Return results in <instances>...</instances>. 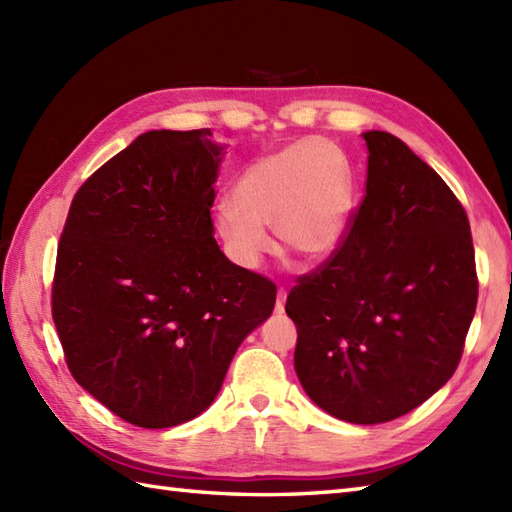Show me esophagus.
<instances>
[{
	"label": "esophagus",
	"instance_id": "34e87169",
	"mask_svg": "<svg viewBox=\"0 0 512 512\" xmlns=\"http://www.w3.org/2000/svg\"><path fill=\"white\" fill-rule=\"evenodd\" d=\"M286 297H288V292L284 290V288H279V292H277V303H275V312H284V308H286Z\"/></svg>",
	"mask_w": 512,
	"mask_h": 512
}]
</instances>
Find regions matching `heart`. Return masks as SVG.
Masks as SVG:
<instances>
[{"mask_svg": "<svg viewBox=\"0 0 512 512\" xmlns=\"http://www.w3.org/2000/svg\"><path fill=\"white\" fill-rule=\"evenodd\" d=\"M354 169L345 151L321 138H308L270 151L242 171L233 200L217 202L215 233L226 255L242 268H257L275 242L306 262L332 255L354 211Z\"/></svg>", "mask_w": 512, "mask_h": 512, "instance_id": "obj_1", "label": "heart"}]
</instances>
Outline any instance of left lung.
Masks as SVG:
<instances>
[{
    "label": "left lung",
    "mask_w": 512,
    "mask_h": 512,
    "mask_svg": "<svg viewBox=\"0 0 512 512\" xmlns=\"http://www.w3.org/2000/svg\"><path fill=\"white\" fill-rule=\"evenodd\" d=\"M367 184L339 248L297 279L295 369L312 402L354 424L405 416L458 367L477 306L469 217L400 138L365 132Z\"/></svg>",
    "instance_id": "left-lung-1"
}]
</instances>
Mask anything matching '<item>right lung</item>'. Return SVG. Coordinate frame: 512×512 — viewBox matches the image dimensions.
Here are the masks:
<instances>
[{
    "label": "right lung",
    "instance_id": "obj_1",
    "mask_svg": "<svg viewBox=\"0 0 512 512\" xmlns=\"http://www.w3.org/2000/svg\"><path fill=\"white\" fill-rule=\"evenodd\" d=\"M211 136H138L76 191L57 250L52 319L65 363L143 429L200 416L275 308L273 281L228 262L213 237L224 147Z\"/></svg>",
    "mask_w": 512,
    "mask_h": 512
}]
</instances>
